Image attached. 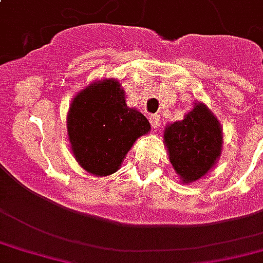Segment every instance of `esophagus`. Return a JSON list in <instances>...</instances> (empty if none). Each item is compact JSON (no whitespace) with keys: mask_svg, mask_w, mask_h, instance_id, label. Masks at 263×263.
<instances>
[{"mask_svg":"<svg viewBox=\"0 0 263 263\" xmlns=\"http://www.w3.org/2000/svg\"><path fill=\"white\" fill-rule=\"evenodd\" d=\"M150 124H152V127L153 128H160V125H161V120H160V117H158L157 114H153L152 117H150Z\"/></svg>","mask_w":263,"mask_h":263,"instance_id":"1","label":"esophagus"}]
</instances>
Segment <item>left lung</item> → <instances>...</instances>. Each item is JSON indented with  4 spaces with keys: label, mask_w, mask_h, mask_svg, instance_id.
Wrapping results in <instances>:
<instances>
[{
    "label": "left lung",
    "mask_w": 263,
    "mask_h": 263,
    "mask_svg": "<svg viewBox=\"0 0 263 263\" xmlns=\"http://www.w3.org/2000/svg\"><path fill=\"white\" fill-rule=\"evenodd\" d=\"M164 145L180 182L187 185L215 167L222 154L223 132L215 114L203 102H196L182 121L165 127Z\"/></svg>",
    "instance_id": "left-lung-1"
}]
</instances>
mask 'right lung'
I'll return each mask as SVG.
<instances>
[{
  "mask_svg": "<svg viewBox=\"0 0 263 263\" xmlns=\"http://www.w3.org/2000/svg\"><path fill=\"white\" fill-rule=\"evenodd\" d=\"M150 129L147 118L128 107L116 78L93 81L81 89L67 113L71 153L80 167L95 176L117 171L135 140Z\"/></svg>",
  "mask_w": 263,
  "mask_h": 263,
  "instance_id": "obj_1",
  "label": "right lung"
}]
</instances>
